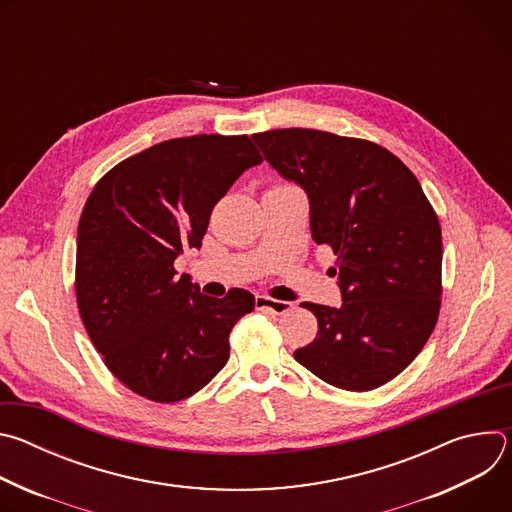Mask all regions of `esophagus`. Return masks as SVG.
Here are the masks:
<instances>
[{
  "mask_svg": "<svg viewBox=\"0 0 512 512\" xmlns=\"http://www.w3.org/2000/svg\"><path fill=\"white\" fill-rule=\"evenodd\" d=\"M255 306H257V310H267V312H271V314H275V316L285 314V312L291 310V304H289V302L273 300V298H269V296H257V298H255Z\"/></svg>",
  "mask_w": 512,
  "mask_h": 512,
  "instance_id": "1",
  "label": "esophagus"
}]
</instances>
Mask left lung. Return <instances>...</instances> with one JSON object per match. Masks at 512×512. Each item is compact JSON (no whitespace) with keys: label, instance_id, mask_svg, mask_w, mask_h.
<instances>
[{"label":"left lung","instance_id":"left-lung-1","mask_svg":"<svg viewBox=\"0 0 512 512\" xmlns=\"http://www.w3.org/2000/svg\"><path fill=\"white\" fill-rule=\"evenodd\" d=\"M253 141L306 190L312 239L336 255L342 306L302 304L318 334L296 360L346 391L389 383L421 352L442 304V229L419 180L367 139L291 127Z\"/></svg>","mask_w":512,"mask_h":512}]
</instances>
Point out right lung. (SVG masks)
Instances as JSON below:
<instances>
[{"mask_svg":"<svg viewBox=\"0 0 512 512\" xmlns=\"http://www.w3.org/2000/svg\"><path fill=\"white\" fill-rule=\"evenodd\" d=\"M249 135H192L152 145L93 188L77 235V304L107 369L133 393L182 401L229 360L233 326L253 294H200L176 257L200 249L210 212L235 180L261 164Z\"/></svg>","mask_w":512,"mask_h":512,"instance_id":"1","label":"right lung"}]
</instances>
